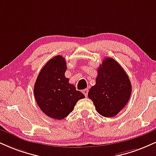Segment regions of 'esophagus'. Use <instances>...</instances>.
I'll return each instance as SVG.
<instances>
[{"label":"esophagus","mask_w":156,"mask_h":156,"mask_svg":"<svg viewBox=\"0 0 156 156\" xmlns=\"http://www.w3.org/2000/svg\"><path fill=\"white\" fill-rule=\"evenodd\" d=\"M82 92L83 93V94L85 95L86 97H87V95H88V92H89V90L86 89H83V91H82Z\"/></svg>","instance_id":"34e87169"}]
</instances>
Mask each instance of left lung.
I'll return each mask as SVG.
<instances>
[{"label": "left lung", "instance_id": "obj_1", "mask_svg": "<svg viewBox=\"0 0 156 156\" xmlns=\"http://www.w3.org/2000/svg\"><path fill=\"white\" fill-rule=\"evenodd\" d=\"M96 84L88 97L93 101L98 113L113 117L126 106L132 93V84L121 65L112 58H105L99 67Z\"/></svg>", "mask_w": 156, "mask_h": 156}]
</instances>
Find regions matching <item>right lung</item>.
I'll return each mask as SVG.
<instances>
[{
  "label": "right lung",
  "mask_w": 156,
  "mask_h": 156,
  "mask_svg": "<svg viewBox=\"0 0 156 156\" xmlns=\"http://www.w3.org/2000/svg\"><path fill=\"white\" fill-rule=\"evenodd\" d=\"M66 61L58 55L51 59L41 69L34 86V96L37 105L48 117L65 119L73 111L83 93L77 91L69 78L65 76Z\"/></svg>",
  "instance_id": "1"
}]
</instances>
